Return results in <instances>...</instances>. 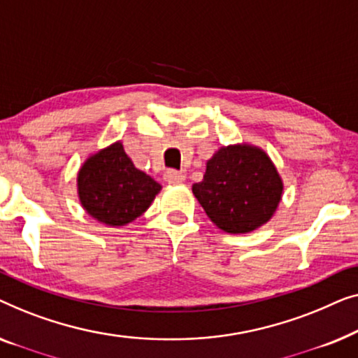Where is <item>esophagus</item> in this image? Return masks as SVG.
<instances>
[{"label": "esophagus", "mask_w": 358, "mask_h": 358, "mask_svg": "<svg viewBox=\"0 0 358 358\" xmlns=\"http://www.w3.org/2000/svg\"><path fill=\"white\" fill-rule=\"evenodd\" d=\"M164 180L167 181V183H172V185L183 183V181H185V173L177 172V170H167V172L164 173Z\"/></svg>", "instance_id": "obj_1"}]
</instances>
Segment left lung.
<instances>
[{
    "instance_id": "1",
    "label": "left lung",
    "mask_w": 358,
    "mask_h": 358,
    "mask_svg": "<svg viewBox=\"0 0 358 358\" xmlns=\"http://www.w3.org/2000/svg\"><path fill=\"white\" fill-rule=\"evenodd\" d=\"M282 189L268 154L250 144L220 148L206 164L203 181L193 185L208 217L227 234H248L268 222Z\"/></svg>"
}]
</instances>
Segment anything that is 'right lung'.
<instances>
[{
	"instance_id": "add662e5",
	"label": "right lung",
	"mask_w": 358,
	"mask_h": 358,
	"mask_svg": "<svg viewBox=\"0 0 358 358\" xmlns=\"http://www.w3.org/2000/svg\"><path fill=\"white\" fill-rule=\"evenodd\" d=\"M160 188L134 167L120 141L90 155L78 173V194L85 213L110 227H122L145 213Z\"/></svg>"
}]
</instances>
